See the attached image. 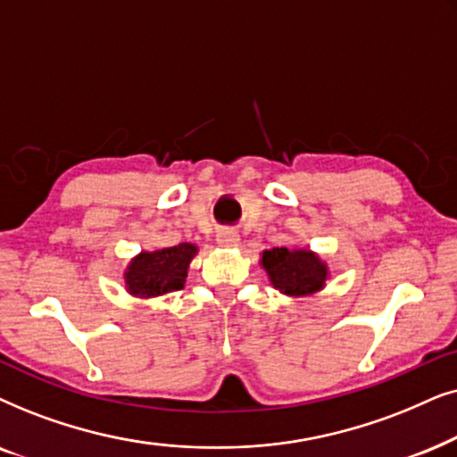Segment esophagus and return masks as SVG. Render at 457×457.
<instances>
[{
  "label": "esophagus",
  "mask_w": 457,
  "mask_h": 457,
  "mask_svg": "<svg viewBox=\"0 0 457 457\" xmlns=\"http://www.w3.org/2000/svg\"><path fill=\"white\" fill-rule=\"evenodd\" d=\"M238 240H240V236H238V232H236V229H219V234H217V245L219 246H225V248H232V246H236L238 245Z\"/></svg>",
  "instance_id": "obj_1"
}]
</instances>
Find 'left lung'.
Here are the masks:
<instances>
[{
    "label": "left lung",
    "instance_id": "1",
    "mask_svg": "<svg viewBox=\"0 0 457 457\" xmlns=\"http://www.w3.org/2000/svg\"><path fill=\"white\" fill-rule=\"evenodd\" d=\"M261 265L271 286L286 296H309L320 292L330 278L326 261L309 248L276 246L263 251Z\"/></svg>",
    "mask_w": 457,
    "mask_h": 457
}]
</instances>
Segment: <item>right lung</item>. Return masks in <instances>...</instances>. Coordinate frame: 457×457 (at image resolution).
<instances>
[{"instance_id":"1","label":"right lung","mask_w":457,"mask_h":457,"mask_svg":"<svg viewBox=\"0 0 457 457\" xmlns=\"http://www.w3.org/2000/svg\"><path fill=\"white\" fill-rule=\"evenodd\" d=\"M198 246L181 242L178 246L142 251L136 254L123 273L125 290L137 299H154L186 286L187 267L196 257Z\"/></svg>"}]
</instances>
